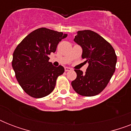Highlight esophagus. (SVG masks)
I'll return each mask as SVG.
<instances>
[{"label":"esophagus","mask_w":131,"mask_h":131,"mask_svg":"<svg viewBox=\"0 0 131 131\" xmlns=\"http://www.w3.org/2000/svg\"><path fill=\"white\" fill-rule=\"evenodd\" d=\"M64 70H65V71H71V69L70 67H64Z\"/></svg>","instance_id":"34e87169"}]
</instances>
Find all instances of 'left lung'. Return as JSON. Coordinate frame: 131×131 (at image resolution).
I'll use <instances>...</instances> for the list:
<instances>
[{"mask_svg":"<svg viewBox=\"0 0 131 131\" xmlns=\"http://www.w3.org/2000/svg\"><path fill=\"white\" fill-rule=\"evenodd\" d=\"M74 41L82 47V57L88 67L85 73L75 70L77 78L71 82L72 87L82 96L97 95L105 89L115 72V50L101 36L90 30L78 31Z\"/></svg>","mask_w":131,"mask_h":131,"instance_id":"left-lung-1","label":"left lung"}]
</instances>
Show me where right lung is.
Returning <instances> with one entry per match:
<instances>
[{
  "instance_id": "1",
  "label": "right lung",
  "mask_w": 131,
  "mask_h": 131,
  "mask_svg": "<svg viewBox=\"0 0 131 131\" xmlns=\"http://www.w3.org/2000/svg\"><path fill=\"white\" fill-rule=\"evenodd\" d=\"M67 34L40 28L27 35L15 48L12 67L15 78L26 93L34 98L46 96L53 91L62 66L53 67L48 56L54 53Z\"/></svg>"
}]
</instances>
